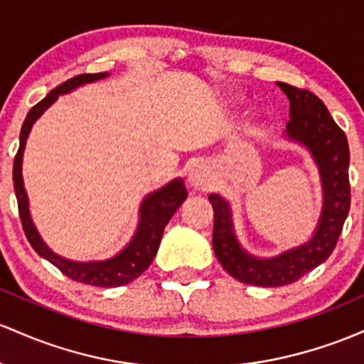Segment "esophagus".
<instances>
[{
  "label": "esophagus",
  "mask_w": 364,
  "mask_h": 364,
  "mask_svg": "<svg viewBox=\"0 0 364 364\" xmlns=\"http://www.w3.org/2000/svg\"><path fill=\"white\" fill-rule=\"evenodd\" d=\"M189 183L196 191H206L211 187V173L206 166L198 165L189 171Z\"/></svg>",
  "instance_id": "1"
}]
</instances>
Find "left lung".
<instances>
[{
    "label": "left lung",
    "mask_w": 364,
    "mask_h": 364,
    "mask_svg": "<svg viewBox=\"0 0 364 364\" xmlns=\"http://www.w3.org/2000/svg\"><path fill=\"white\" fill-rule=\"evenodd\" d=\"M291 101V120L285 137L303 144L318 165L323 189V208L308 242L272 258L252 256L239 244L232 223L230 204L210 194L213 206V249L223 270L234 279L258 287H280L299 280L332 255L350 208L349 144L323 101L308 89L277 82Z\"/></svg>",
    "instance_id": "1"
}]
</instances>
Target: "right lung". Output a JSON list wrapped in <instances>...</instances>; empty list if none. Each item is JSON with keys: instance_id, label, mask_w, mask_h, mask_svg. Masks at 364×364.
I'll return each instance as SVG.
<instances>
[{"instance_id": "right-lung-1", "label": "right lung", "mask_w": 364, "mask_h": 364, "mask_svg": "<svg viewBox=\"0 0 364 364\" xmlns=\"http://www.w3.org/2000/svg\"><path fill=\"white\" fill-rule=\"evenodd\" d=\"M108 75V72H101L82 73V75L73 77V79H68L67 82L60 84L58 87L53 89L38 105L32 106L31 112L27 113L26 122H23L22 130H20V146L14 161V187L18 203V213L20 220H22L23 232H26L31 246L34 247V251L38 252L41 258L48 259L51 264H55L68 279L80 282V284L94 285V287H120V285L130 284L142 272L148 270V267L153 263L154 256H156L158 247H160L163 230H165L166 223L170 222L175 211L181 208L183 199L187 198V189L183 186L182 178H175V181L163 186L161 189L146 196L142 199L141 208H139V223L136 234L130 239L127 246L109 259L87 261L85 263V261H72L61 258L56 252H53L44 244V240L41 239L38 228L34 227V222L31 218L28 198L22 178L23 149H26L28 132H31L34 122L58 100L60 94H67L79 87V85L96 82V80L105 79Z\"/></svg>"}]
</instances>
